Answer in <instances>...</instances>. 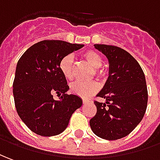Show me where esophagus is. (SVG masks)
Segmentation results:
<instances>
[{
    "mask_svg": "<svg viewBox=\"0 0 160 160\" xmlns=\"http://www.w3.org/2000/svg\"><path fill=\"white\" fill-rule=\"evenodd\" d=\"M89 102H90V100H88V99L86 98L82 99V103H89Z\"/></svg>",
    "mask_w": 160,
    "mask_h": 160,
    "instance_id": "1",
    "label": "esophagus"
}]
</instances>
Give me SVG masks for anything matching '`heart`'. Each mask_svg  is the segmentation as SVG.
Returning a JSON list of instances; mask_svg holds the SVG:
<instances>
[{
	"instance_id": "b5f03b06",
	"label": "heart",
	"mask_w": 160,
	"mask_h": 160,
	"mask_svg": "<svg viewBox=\"0 0 160 160\" xmlns=\"http://www.w3.org/2000/svg\"><path fill=\"white\" fill-rule=\"evenodd\" d=\"M84 60L89 62L95 69L98 77L103 75V70L100 67L103 64V59L98 53L93 50H88L82 54ZM59 68L61 73L67 80L73 79L74 57L72 55H67L60 62ZM98 91V84L96 82H75L70 85V91L75 95L82 98H89Z\"/></svg>"
}]
</instances>
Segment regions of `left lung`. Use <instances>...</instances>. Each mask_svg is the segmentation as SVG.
<instances>
[{
	"mask_svg": "<svg viewBox=\"0 0 160 160\" xmlns=\"http://www.w3.org/2000/svg\"><path fill=\"white\" fill-rule=\"evenodd\" d=\"M109 62V77L97 97L105 103L95 101L96 115L90 120L98 137L116 140L129 135L145 115L148 92L145 74L134 57L116 46L95 44Z\"/></svg>",
	"mask_w": 160,
	"mask_h": 160,
	"instance_id": "left-lung-1",
	"label": "left lung"
}]
</instances>
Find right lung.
Masks as SVG:
<instances>
[{"instance_id": "right-lung-1", "label": "right lung", "mask_w": 160, "mask_h": 160, "mask_svg": "<svg viewBox=\"0 0 160 160\" xmlns=\"http://www.w3.org/2000/svg\"><path fill=\"white\" fill-rule=\"evenodd\" d=\"M83 46L64 41H42L28 48L19 59L13 95L16 112L33 132L43 137L60 134L74 112L82 106L80 97L66 93L69 87L59 64L65 56ZM55 93L61 98L54 99Z\"/></svg>"}]
</instances>
